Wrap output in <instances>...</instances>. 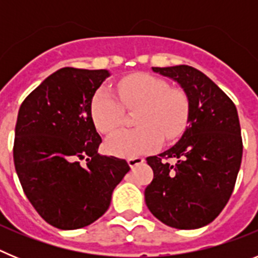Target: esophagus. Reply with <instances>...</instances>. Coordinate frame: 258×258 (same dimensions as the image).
Listing matches in <instances>:
<instances>
[{
  "label": "esophagus",
  "instance_id": "obj_1",
  "mask_svg": "<svg viewBox=\"0 0 258 258\" xmlns=\"http://www.w3.org/2000/svg\"><path fill=\"white\" fill-rule=\"evenodd\" d=\"M145 163V159L143 157H132V159H127V164L131 166L132 169L136 168L137 165H141V164Z\"/></svg>",
  "mask_w": 258,
  "mask_h": 258
}]
</instances>
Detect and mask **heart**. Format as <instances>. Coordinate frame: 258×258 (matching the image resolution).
<instances>
[{
    "label": "heart",
    "instance_id": "obj_1",
    "mask_svg": "<svg viewBox=\"0 0 258 258\" xmlns=\"http://www.w3.org/2000/svg\"><path fill=\"white\" fill-rule=\"evenodd\" d=\"M120 99L127 108H138L136 129H120L108 137L106 149L118 157H138L159 149L163 142L178 138L188 117L187 97L151 75H136L117 85ZM108 88H101L90 104L93 121L102 133L113 132L124 118L125 109Z\"/></svg>",
    "mask_w": 258,
    "mask_h": 258
}]
</instances>
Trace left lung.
Here are the masks:
<instances>
[{
    "label": "left lung",
    "mask_w": 258,
    "mask_h": 258,
    "mask_svg": "<svg viewBox=\"0 0 258 258\" xmlns=\"http://www.w3.org/2000/svg\"><path fill=\"white\" fill-rule=\"evenodd\" d=\"M174 80L188 101V126L181 140L147 157L154 179L145 190L147 208L174 229H199L221 213L240 169L243 142L234 102L208 76L190 66L152 67ZM177 160L169 164L165 160Z\"/></svg>",
    "instance_id": "1"
}]
</instances>
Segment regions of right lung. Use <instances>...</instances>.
<instances>
[{
  "mask_svg": "<svg viewBox=\"0 0 258 258\" xmlns=\"http://www.w3.org/2000/svg\"><path fill=\"white\" fill-rule=\"evenodd\" d=\"M108 76L107 70L60 68L19 108L15 170L33 208L60 230L81 229L103 216L131 169L122 159L98 154L102 138L90 104Z\"/></svg>",
  "mask_w": 258,
  "mask_h": 258,
  "instance_id": "1",
  "label": "right lung"
}]
</instances>
